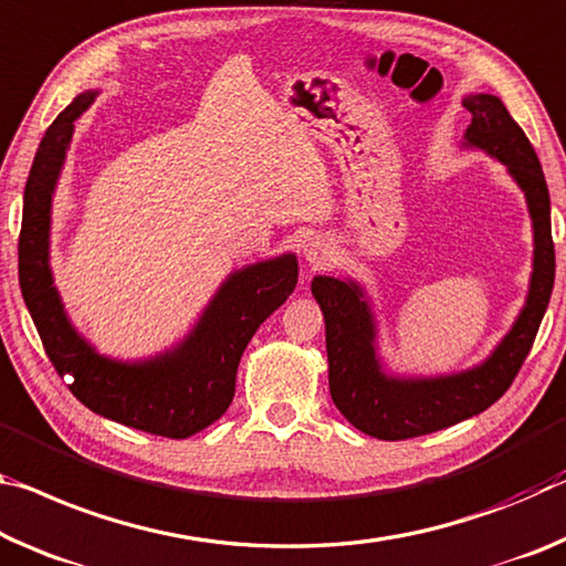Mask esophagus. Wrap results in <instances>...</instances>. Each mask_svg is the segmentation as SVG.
Segmentation results:
<instances>
[{
    "mask_svg": "<svg viewBox=\"0 0 566 566\" xmlns=\"http://www.w3.org/2000/svg\"><path fill=\"white\" fill-rule=\"evenodd\" d=\"M304 256H307V262L312 266H325L327 264V256H329V244L325 239H310L307 244H304Z\"/></svg>",
    "mask_w": 566,
    "mask_h": 566,
    "instance_id": "1",
    "label": "esophagus"
}]
</instances>
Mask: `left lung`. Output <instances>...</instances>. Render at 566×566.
<instances>
[{"instance_id": "left-lung-1", "label": "left lung", "mask_w": 566, "mask_h": 566, "mask_svg": "<svg viewBox=\"0 0 566 566\" xmlns=\"http://www.w3.org/2000/svg\"><path fill=\"white\" fill-rule=\"evenodd\" d=\"M465 143L496 156L526 193L534 221V274L522 315L486 363L469 373L430 380H396L375 360V325L355 282L315 276L312 294L325 315L329 396L363 433L380 441H406L461 423L493 406L522 370L539 332L554 286V241L549 188L532 143L496 95H469Z\"/></svg>"}]
</instances>
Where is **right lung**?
I'll return each mask as SVG.
<instances>
[{"label":"right lung","mask_w":566,"mask_h":566,"mask_svg":"<svg viewBox=\"0 0 566 566\" xmlns=\"http://www.w3.org/2000/svg\"><path fill=\"white\" fill-rule=\"evenodd\" d=\"M93 95H77L57 115L30 168L17 247L22 297L50 363L60 378H70L67 388L83 406L146 433L188 438L231 406L241 355L259 325L297 286V259L284 254L231 274L191 335L156 360L128 365L97 355L65 317L48 264L52 191L75 120L93 103Z\"/></svg>","instance_id":"right-lung-1"}]
</instances>
